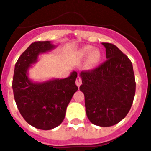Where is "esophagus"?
I'll use <instances>...</instances> for the list:
<instances>
[{"instance_id": "esophagus-1", "label": "esophagus", "mask_w": 151, "mask_h": 151, "mask_svg": "<svg viewBox=\"0 0 151 151\" xmlns=\"http://www.w3.org/2000/svg\"><path fill=\"white\" fill-rule=\"evenodd\" d=\"M76 86H78V87H79V86H80V85L82 84L81 77H79V76L77 77L76 80Z\"/></svg>"}]
</instances>
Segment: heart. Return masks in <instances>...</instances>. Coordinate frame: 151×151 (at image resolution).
<instances>
[{
	"label": "heart",
	"mask_w": 151,
	"mask_h": 151,
	"mask_svg": "<svg viewBox=\"0 0 151 151\" xmlns=\"http://www.w3.org/2000/svg\"><path fill=\"white\" fill-rule=\"evenodd\" d=\"M89 55L90 56L86 61V67L88 68H93L101 61V52L98 50H93V47L90 46H86L79 50V55L83 58H85Z\"/></svg>",
	"instance_id": "heart-1"
}]
</instances>
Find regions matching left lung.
Returning <instances> with one entry per match:
<instances>
[{
	"label": "left lung",
	"mask_w": 151,
	"mask_h": 151,
	"mask_svg": "<svg viewBox=\"0 0 151 151\" xmlns=\"http://www.w3.org/2000/svg\"><path fill=\"white\" fill-rule=\"evenodd\" d=\"M106 60L92 70L80 72V90L85 96L86 113L93 124L109 127L129 111L136 92L132 64L116 46L102 43Z\"/></svg>",
	"instance_id": "8db88e82"
}]
</instances>
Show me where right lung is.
<instances>
[{
  "mask_svg": "<svg viewBox=\"0 0 151 151\" xmlns=\"http://www.w3.org/2000/svg\"><path fill=\"white\" fill-rule=\"evenodd\" d=\"M55 48L50 41L34 42L22 54L14 65L12 89L16 105L28 123L39 129H52L63 122L67 106L78 90L75 71L65 79L42 83H33L29 79V68L37 62L40 54Z\"/></svg>",
  "mask_w": 151,
  "mask_h": 151,
  "instance_id": "obj_1",
  "label": "right lung"
}]
</instances>
